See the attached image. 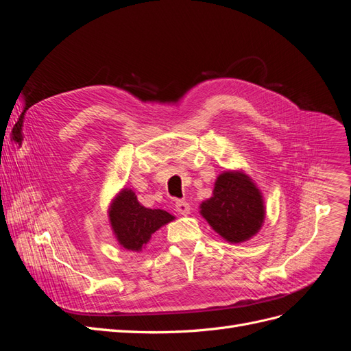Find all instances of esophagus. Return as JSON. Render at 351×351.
<instances>
[{"instance_id": "esophagus-1", "label": "esophagus", "mask_w": 351, "mask_h": 351, "mask_svg": "<svg viewBox=\"0 0 351 351\" xmlns=\"http://www.w3.org/2000/svg\"><path fill=\"white\" fill-rule=\"evenodd\" d=\"M176 208H177V212L180 215H189L190 214V205L187 204V202H177Z\"/></svg>"}]
</instances>
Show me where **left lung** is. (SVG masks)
<instances>
[{"instance_id": "8db88e82", "label": "left lung", "mask_w": 351, "mask_h": 351, "mask_svg": "<svg viewBox=\"0 0 351 351\" xmlns=\"http://www.w3.org/2000/svg\"><path fill=\"white\" fill-rule=\"evenodd\" d=\"M200 215L228 243H243L261 231L267 206L256 183L243 169L222 171L212 196L199 206Z\"/></svg>"}]
</instances>
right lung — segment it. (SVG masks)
<instances>
[{
  "instance_id": "right-lung-1",
  "label": "right lung",
  "mask_w": 351,
  "mask_h": 351,
  "mask_svg": "<svg viewBox=\"0 0 351 351\" xmlns=\"http://www.w3.org/2000/svg\"><path fill=\"white\" fill-rule=\"evenodd\" d=\"M174 219L164 209L145 208L130 187H123L108 206L112 234L120 247L129 252H142L154 232Z\"/></svg>"
}]
</instances>
